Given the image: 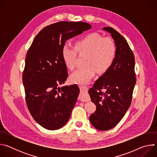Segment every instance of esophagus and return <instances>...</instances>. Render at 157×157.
Wrapping results in <instances>:
<instances>
[{"label": "esophagus", "instance_id": "esophagus-1", "mask_svg": "<svg viewBox=\"0 0 157 157\" xmlns=\"http://www.w3.org/2000/svg\"><path fill=\"white\" fill-rule=\"evenodd\" d=\"M80 89V94H79V99L81 101L86 102L89 101V96L87 95V93L88 91V87L86 85H81L79 86Z\"/></svg>", "mask_w": 157, "mask_h": 157}]
</instances>
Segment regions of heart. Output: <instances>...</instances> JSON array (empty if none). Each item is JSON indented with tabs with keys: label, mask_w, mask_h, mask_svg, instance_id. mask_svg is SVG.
Instances as JSON below:
<instances>
[{
	"label": "heart",
	"mask_w": 157,
	"mask_h": 157,
	"mask_svg": "<svg viewBox=\"0 0 157 157\" xmlns=\"http://www.w3.org/2000/svg\"><path fill=\"white\" fill-rule=\"evenodd\" d=\"M77 52L86 54L84 68L75 71L70 76L72 83L84 84L97 73L108 71L115 59L116 47L114 41L102 37L97 33H88L75 42V47L65 44L63 47L62 58L67 68L73 70L76 66Z\"/></svg>",
	"instance_id": "obj_1"
}]
</instances>
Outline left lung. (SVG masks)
Wrapping results in <instances>:
<instances>
[{"label":"left lung","instance_id":"8db88e82","mask_svg":"<svg viewBox=\"0 0 157 157\" xmlns=\"http://www.w3.org/2000/svg\"><path fill=\"white\" fill-rule=\"evenodd\" d=\"M103 30L114 40L116 53L110 68L89 89V94L96 110L89 117L91 124L99 130L114 127L129 108L136 82L135 58L126 40L113 28ZM104 89V93L101 90Z\"/></svg>","mask_w":157,"mask_h":157}]
</instances>
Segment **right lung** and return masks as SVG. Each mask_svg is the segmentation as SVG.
Masks as SVG:
<instances>
[{
	"label": "right lung",
	"instance_id": "obj_1",
	"mask_svg": "<svg viewBox=\"0 0 157 157\" xmlns=\"http://www.w3.org/2000/svg\"><path fill=\"white\" fill-rule=\"evenodd\" d=\"M82 21H59L43 29L29 48L22 75L25 100L34 120L44 128H61L79 93L76 84L58 87L68 78L61 51L66 40L90 29Z\"/></svg>",
	"mask_w": 157,
	"mask_h": 157
}]
</instances>
